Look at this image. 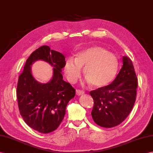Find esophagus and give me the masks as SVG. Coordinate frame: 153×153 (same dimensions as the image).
Listing matches in <instances>:
<instances>
[{"instance_id":"1","label":"esophagus","mask_w":153,"mask_h":153,"mask_svg":"<svg viewBox=\"0 0 153 153\" xmlns=\"http://www.w3.org/2000/svg\"><path fill=\"white\" fill-rule=\"evenodd\" d=\"M76 93L77 95L78 96H80V95H82L85 93V92L83 91H81V90H76Z\"/></svg>"}]
</instances>
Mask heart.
Wrapping results in <instances>:
<instances>
[{
    "instance_id": "obj_1",
    "label": "heart",
    "mask_w": 153,
    "mask_h": 153,
    "mask_svg": "<svg viewBox=\"0 0 153 153\" xmlns=\"http://www.w3.org/2000/svg\"><path fill=\"white\" fill-rule=\"evenodd\" d=\"M88 83L101 87L109 84L114 79L119 68V60L112 53L99 46H91L78 52L76 57L68 59L64 70L70 83H76L81 75V68Z\"/></svg>"
}]
</instances>
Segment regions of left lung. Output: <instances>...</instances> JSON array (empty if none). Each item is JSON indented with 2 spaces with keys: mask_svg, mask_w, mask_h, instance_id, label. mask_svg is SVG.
I'll use <instances>...</instances> for the list:
<instances>
[{
  "mask_svg": "<svg viewBox=\"0 0 153 153\" xmlns=\"http://www.w3.org/2000/svg\"><path fill=\"white\" fill-rule=\"evenodd\" d=\"M123 65L113 82L90 92L94 106L91 115L98 125L112 128L128 116L136 101L137 78L132 60L123 57Z\"/></svg>",
  "mask_w": 153,
  "mask_h": 153,
  "instance_id": "obj_1",
  "label": "left lung"
}]
</instances>
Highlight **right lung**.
<instances>
[{
	"label": "right lung",
	"mask_w": 153,
	"mask_h": 153,
	"mask_svg": "<svg viewBox=\"0 0 153 153\" xmlns=\"http://www.w3.org/2000/svg\"><path fill=\"white\" fill-rule=\"evenodd\" d=\"M38 59L53 67L52 79L47 84L39 83L31 74V66ZM65 62L62 53L48 45L41 46L31 53L19 76L17 98L20 114L28 126L40 133L48 134L57 128L68 103L75 97L76 90L63 80L61 72Z\"/></svg>",
	"instance_id": "add662e5"
}]
</instances>
